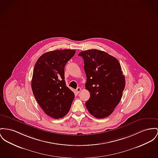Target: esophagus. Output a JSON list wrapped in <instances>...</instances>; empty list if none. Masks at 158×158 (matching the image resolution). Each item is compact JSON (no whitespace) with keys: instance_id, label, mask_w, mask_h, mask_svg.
Listing matches in <instances>:
<instances>
[{"instance_id":"esophagus-1","label":"esophagus","mask_w":158,"mask_h":158,"mask_svg":"<svg viewBox=\"0 0 158 158\" xmlns=\"http://www.w3.org/2000/svg\"><path fill=\"white\" fill-rule=\"evenodd\" d=\"M76 92H77V94H79L80 92H81V88L80 87H77V89H76Z\"/></svg>"}]
</instances>
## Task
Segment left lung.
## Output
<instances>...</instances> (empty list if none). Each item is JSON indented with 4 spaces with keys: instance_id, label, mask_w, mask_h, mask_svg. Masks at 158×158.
Instances as JSON below:
<instances>
[{
    "instance_id": "obj_1",
    "label": "left lung",
    "mask_w": 158,
    "mask_h": 158,
    "mask_svg": "<svg viewBox=\"0 0 158 158\" xmlns=\"http://www.w3.org/2000/svg\"><path fill=\"white\" fill-rule=\"evenodd\" d=\"M78 56L84 60L85 87L90 94L85 106L96 118H105L120 102L125 87L120 64L116 57L96 49L81 52Z\"/></svg>"
}]
</instances>
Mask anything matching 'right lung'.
<instances>
[{"label":"right lung","mask_w":158,"mask_h":158,"mask_svg":"<svg viewBox=\"0 0 158 158\" xmlns=\"http://www.w3.org/2000/svg\"><path fill=\"white\" fill-rule=\"evenodd\" d=\"M75 52L74 50H60L44 53L34 66L33 94L45 113L54 118L66 116L75 98L64 80V69Z\"/></svg>","instance_id":"1"}]
</instances>
